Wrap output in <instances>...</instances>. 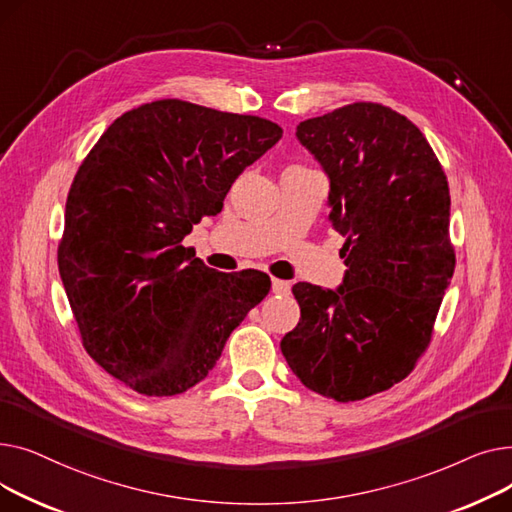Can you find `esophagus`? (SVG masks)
Wrapping results in <instances>:
<instances>
[{
  "mask_svg": "<svg viewBox=\"0 0 512 512\" xmlns=\"http://www.w3.org/2000/svg\"><path fill=\"white\" fill-rule=\"evenodd\" d=\"M272 292H274V294H280V297H286V294H290V282L274 278V280H272Z\"/></svg>",
  "mask_w": 512,
  "mask_h": 512,
  "instance_id": "1",
  "label": "esophagus"
}]
</instances>
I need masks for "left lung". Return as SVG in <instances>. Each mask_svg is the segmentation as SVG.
I'll return each instance as SVG.
<instances>
[{
    "label": "left lung",
    "instance_id": "8db88e82",
    "mask_svg": "<svg viewBox=\"0 0 512 512\" xmlns=\"http://www.w3.org/2000/svg\"><path fill=\"white\" fill-rule=\"evenodd\" d=\"M330 178V222L346 240L336 290L292 286L301 319L282 342L292 373L338 402L402 382L432 340L454 274L450 191L423 132L359 101L297 126Z\"/></svg>",
    "mask_w": 512,
    "mask_h": 512
}]
</instances>
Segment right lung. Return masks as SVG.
Instances as JSON below:
<instances>
[{
    "label": "right lung",
    "instance_id": "add662e5",
    "mask_svg": "<svg viewBox=\"0 0 512 512\" xmlns=\"http://www.w3.org/2000/svg\"><path fill=\"white\" fill-rule=\"evenodd\" d=\"M280 139L259 116L159 99L114 120L80 164L60 276L85 351L134 392L174 396L205 380L270 292L267 274L211 270L182 240Z\"/></svg>",
    "mask_w": 512,
    "mask_h": 512
}]
</instances>
